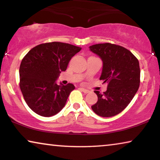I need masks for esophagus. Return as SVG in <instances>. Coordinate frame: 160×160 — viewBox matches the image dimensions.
<instances>
[{
    "instance_id": "34e87169",
    "label": "esophagus",
    "mask_w": 160,
    "mask_h": 160,
    "mask_svg": "<svg viewBox=\"0 0 160 160\" xmlns=\"http://www.w3.org/2000/svg\"><path fill=\"white\" fill-rule=\"evenodd\" d=\"M80 90L82 91V92H83L85 94H88V93H89V90H86V89H85V88H80Z\"/></svg>"
}]
</instances>
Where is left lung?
Returning <instances> with one entry per match:
<instances>
[{"label":"left lung","mask_w":160,"mask_h":160,"mask_svg":"<svg viewBox=\"0 0 160 160\" xmlns=\"http://www.w3.org/2000/svg\"><path fill=\"white\" fill-rule=\"evenodd\" d=\"M90 48L102 58L99 80L108 83L106 92L94 91L98 101L92 109L102 117L116 116L125 109L138 90L139 61L131 51L119 45L104 43L90 46Z\"/></svg>","instance_id":"8db88e82"}]
</instances>
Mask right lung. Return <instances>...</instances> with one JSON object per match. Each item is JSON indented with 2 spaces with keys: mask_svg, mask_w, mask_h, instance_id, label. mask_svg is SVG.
<instances>
[{
  "mask_svg": "<svg viewBox=\"0 0 160 160\" xmlns=\"http://www.w3.org/2000/svg\"><path fill=\"white\" fill-rule=\"evenodd\" d=\"M80 47L58 42L37 45L29 51L20 66V88L28 107L37 114L49 117L66 104L75 86L56 83Z\"/></svg>",
  "mask_w": 160,
  "mask_h": 160,
  "instance_id": "1",
  "label": "right lung"
}]
</instances>
